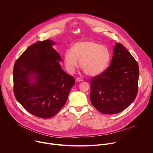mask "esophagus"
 <instances>
[{
    "mask_svg": "<svg viewBox=\"0 0 153 153\" xmlns=\"http://www.w3.org/2000/svg\"><path fill=\"white\" fill-rule=\"evenodd\" d=\"M76 82H82V79H80V78H79V77H77V78L76 79Z\"/></svg>",
    "mask_w": 153,
    "mask_h": 153,
    "instance_id": "obj_1",
    "label": "esophagus"
}]
</instances>
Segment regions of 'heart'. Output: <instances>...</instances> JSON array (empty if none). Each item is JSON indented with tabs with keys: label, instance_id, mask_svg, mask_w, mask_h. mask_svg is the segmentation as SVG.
<instances>
[{
	"label": "heart",
	"instance_id": "1",
	"mask_svg": "<svg viewBox=\"0 0 153 153\" xmlns=\"http://www.w3.org/2000/svg\"><path fill=\"white\" fill-rule=\"evenodd\" d=\"M111 54L109 48L92 40L76 42L71 49L64 54L65 67L73 74L80 60V67L89 76H96L103 73L110 63Z\"/></svg>",
	"mask_w": 153,
	"mask_h": 153
}]
</instances>
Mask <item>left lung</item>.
Returning a JSON list of instances; mask_svg holds the SVG:
<instances>
[{
	"instance_id": "1",
	"label": "left lung",
	"mask_w": 153,
	"mask_h": 153,
	"mask_svg": "<svg viewBox=\"0 0 153 153\" xmlns=\"http://www.w3.org/2000/svg\"><path fill=\"white\" fill-rule=\"evenodd\" d=\"M139 77L137 61L124 46L117 43L110 66L90 80L92 105L105 114L122 111L137 96Z\"/></svg>"
}]
</instances>
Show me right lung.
Returning a JSON list of instances; mask_svg holds the SVG:
<instances>
[{"label":"right lung","instance_id":"add662e5","mask_svg":"<svg viewBox=\"0 0 153 153\" xmlns=\"http://www.w3.org/2000/svg\"><path fill=\"white\" fill-rule=\"evenodd\" d=\"M54 44L50 40L37 42L17 59L13 68L16 100L28 112L43 119L60 111L75 83L74 77L61 69Z\"/></svg>","mask_w":153,"mask_h":153}]
</instances>
